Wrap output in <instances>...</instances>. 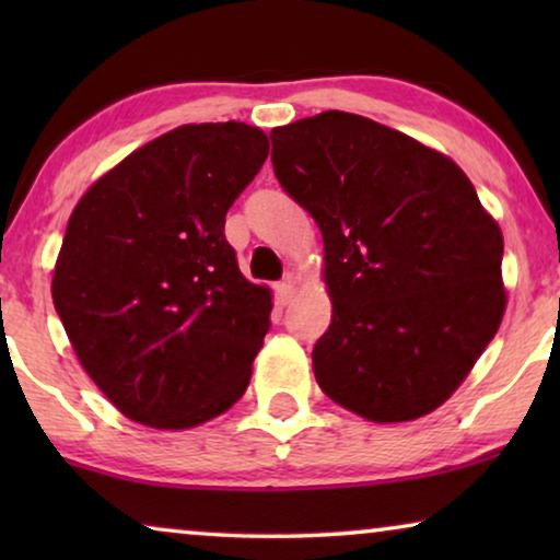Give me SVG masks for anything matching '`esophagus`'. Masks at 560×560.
Instances as JSON below:
<instances>
[{
  "label": "esophagus",
  "mask_w": 560,
  "mask_h": 560,
  "mask_svg": "<svg viewBox=\"0 0 560 560\" xmlns=\"http://www.w3.org/2000/svg\"><path fill=\"white\" fill-rule=\"evenodd\" d=\"M275 295H278V301H280L282 305H288L290 301H293V298H295V282H293V275H288L285 280H282V282H278V285H275Z\"/></svg>",
  "instance_id": "34e87169"
}]
</instances>
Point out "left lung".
Listing matches in <instances>:
<instances>
[{"instance_id": "1", "label": "left lung", "mask_w": 560, "mask_h": 560, "mask_svg": "<svg viewBox=\"0 0 560 560\" xmlns=\"http://www.w3.org/2000/svg\"><path fill=\"white\" fill-rule=\"evenodd\" d=\"M275 178L324 236V393L374 423L446 402L504 313L502 232L462 167L349 112L272 129Z\"/></svg>"}]
</instances>
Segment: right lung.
Here are the masks:
<instances>
[{"label":"right lung","instance_id":"right-lung-1","mask_svg":"<svg viewBox=\"0 0 560 560\" xmlns=\"http://www.w3.org/2000/svg\"><path fill=\"white\" fill-rule=\"evenodd\" d=\"M267 152L244 121L178 127L96 180L68 219L52 303L83 370L137 423L194 428L249 385L272 298L240 272L224 224Z\"/></svg>","mask_w":560,"mask_h":560}]
</instances>
